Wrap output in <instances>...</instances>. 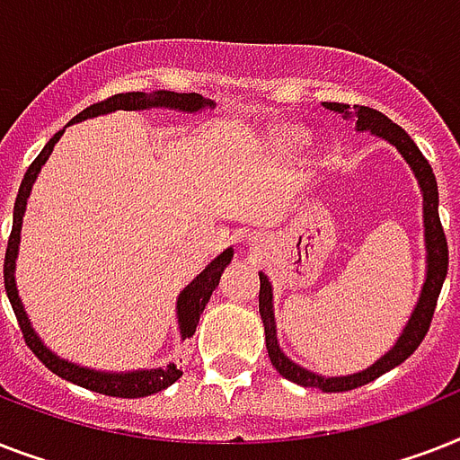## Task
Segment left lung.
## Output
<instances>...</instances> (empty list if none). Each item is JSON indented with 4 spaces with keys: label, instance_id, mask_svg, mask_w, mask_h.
Listing matches in <instances>:
<instances>
[{
    "label": "left lung",
    "instance_id": "obj_1",
    "mask_svg": "<svg viewBox=\"0 0 460 460\" xmlns=\"http://www.w3.org/2000/svg\"><path fill=\"white\" fill-rule=\"evenodd\" d=\"M325 109L340 113L341 119H354L356 130L358 132H373L376 137H382L389 145H394L399 149L406 164L411 166V171L416 172L418 185H420L422 192V223H425V249H428V270H425V282H422L420 296H418V304L411 314L409 323L403 332L399 334V340L387 354L377 358L370 368L361 370V373H354V376H340V377H325L315 376L311 370L301 368L294 361H289L288 356L282 354L280 344H278V330H275V314H273V288L263 273H259L261 278V292H259V314L261 321H263V328H266V349L268 356H270V363L275 366V370L280 373L282 377L296 382L301 387H318L323 392H349V389L361 387V385H368L376 377L385 376L387 370L396 368L399 363H403L409 358L420 341L425 340V334L429 330V323H432V314H435L437 296L442 292L444 278H447V268H449V247H447V237H444L442 223H439V192H437V180L435 172L429 168L428 159L422 156L420 149L416 146V142L409 137V132L399 128L396 123L385 116V113L370 109V106H349L340 104V102H330L325 104Z\"/></svg>",
    "mask_w": 460,
    "mask_h": 460
}]
</instances>
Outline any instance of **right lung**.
Listing matches in <instances>:
<instances>
[{"instance_id": "obj_1", "label": "right lung", "mask_w": 460, "mask_h": 460, "mask_svg": "<svg viewBox=\"0 0 460 460\" xmlns=\"http://www.w3.org/2000/svg\"><path fill=\"white\" fill-rule=\"evenodd\" d=\"M211 99H204L197 92H126V94H113V97L104 99V102H97V104L87 106L84 111H80L71 123L84 119H94V116H104V113L111 111H145V109H175V111L182 113H197L201 109H213ZM68 123V126H71ZM64 130H58L54 137L44 145L42 152L38 154V159L32 161L28 172L23 175V182H21V190H18L16 204H13V227H11L9 244H6V256H4V288H6V296L11 301V308L16 314V321L21 325V332H23L25 344L31 347V351L38 356L40 361L57 373L58 377L78 385V387L92 389V392H99V394L106 396H120V399H139V396L156 394L161 389H166L168 385L178 380L182 376V370L175 366V363H168L164 368H152V370H128V373H104V370H92L83 368L78 363L66 361V358H58L51 349L44 347V341L40 340L38 332L32 330L31 321H28V314H25L23 304H21V296H18L16 289V278H13V270H16V256H18V244H21V226H23V213L25 204H28V197H31L32 182L38 178V172L42 171V166L49 159L51 149L61 139ZM233 261V247L226 249V252L216 256V259L208 263L204 270H201L197 278H194L190 285H187L178 296V325H180V337L187 340L192 337L194 330H197V323H199V315L204 314L208 299H211L213 289L218 288V280L223 270L227 268V263Z\"/></svg>"}]
</instances>
